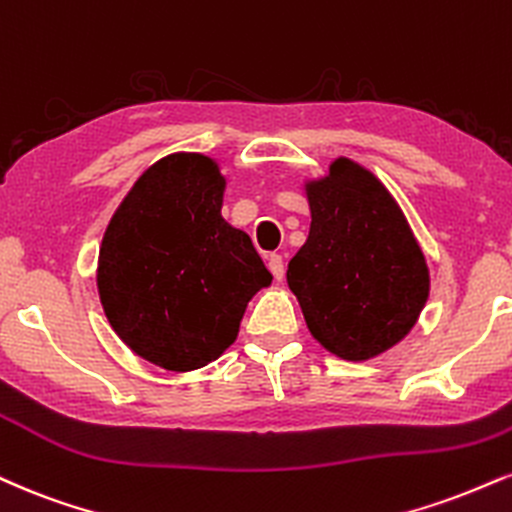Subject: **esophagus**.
<instances>
[{
  "instance_id": "esophagus-1",
  "label": "esophagus",
  "mask_w": 512,
  "mask_h": 512,
  "mask_svg": "<svg viewBox=\"0 0 512 512\" xmlns=\"http://www.w3.org/2000/svg\"><path fill=\"white\" fill-rule=\"evenodd\" d=\"M269 272L274 274L276 281L283 279V274H286V267H283V257L281 255H269Z\"/></svg>"
}]
</instances>
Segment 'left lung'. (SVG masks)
Masks as SVG:
<instances>
[{"label":"left lung","mask_w":512,"mask_h":512,"mask_svg":"<svg viewBox=\"0 0 512 512\" xmlns=\"http://www.w3.org/2000/svg\"><path fill=\"white\" fill-rule=\"evenodd\" d=\"M310 236L288 262L312 336L343 360L384 353L415 326L429 272L389 190L350 159L307 186Z\"/></svg>","instance_id":"left-lung-1"}]
</instances>
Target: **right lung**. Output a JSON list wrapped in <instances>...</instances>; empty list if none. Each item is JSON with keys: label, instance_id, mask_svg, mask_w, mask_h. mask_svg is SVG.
<instances>
[{"label": "right lung", "instance_id": "add662e5", "mask_svg": "<svg viewBox=\"0 0 512 512\" xmlns=\"http://www.w3.org/2000/svg\"><path fill=\"white\" fill-rule=\"evenodd\" d=\"M224 176L205 155L159 159L116 209L97 288L133 353L171 372L217 360L248 300L272 283L245 231L221 217Z\"/></svg>", "mask_w": 512, "mask_h": 512}]
</instances>
